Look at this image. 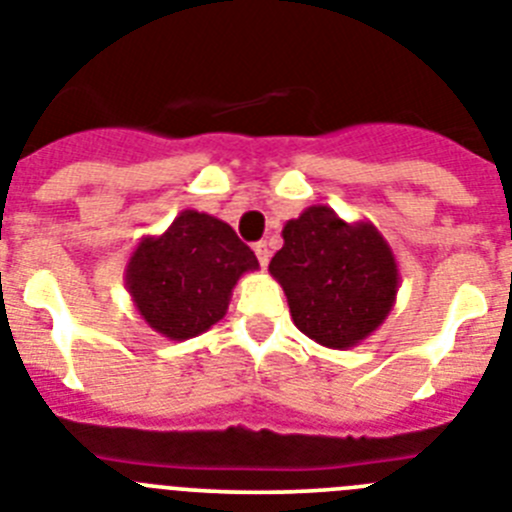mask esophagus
<instances>
[{"mask_svg": "<svg viewBox=\"0 0 512 512\" xmlns=\"http://www.w3.org/2000/svg\"><path fill=\"white\" fill-rule=\"evenodd\" d=\"M252 250H255V255H257V260H260V265H262V268H268V262H270V250H268V242H257L255 247H252Z\"/></svg>", "mask_w": 512, "mask_h": 512, "instance_id": "1", "label": "esophagus"}]
</instances>
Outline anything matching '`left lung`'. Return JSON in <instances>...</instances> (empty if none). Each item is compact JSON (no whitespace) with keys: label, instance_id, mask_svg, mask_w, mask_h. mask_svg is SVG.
Instances as JSON below:
<instances>
[{"label":"left lung","instance_id":"8db88e82","mask_svg":"<svg viewBox=\"0 0 512 512\" xmlns=\"http://www.w3.org/2000/svg\"><path fill=\"white\" fill-rule=\"evenodd\" d=\"M293 324L332 350L355 348L376 332L397 301L399 268L371 221L348 224L330 206H309L283 226L270 260Z\"/></svg>","mask_w":512,"mask_h":512}]
</instances>
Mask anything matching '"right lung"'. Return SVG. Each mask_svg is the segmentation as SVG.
<instances>
[{
  "mask_svg": "<svg viewBox=\"0 0 512 512\" xmlns=\"http://www.w3.org/2000/svg\"><path fill=\"white\" fill-rule=\"evenodd\" d=\"M257 268L226 221L185 208L164 234L136 244L123 281L151 330L182 342L224 319L237 281Z\"/></svg>",
  "mask_w": 512,
  "mask_h": 512,
  "instance_id": "right-lung-1",
  "label": "right lung"
}]
</instances>
